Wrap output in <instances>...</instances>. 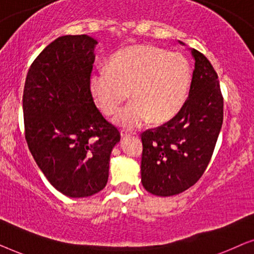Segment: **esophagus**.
<instances>
[{
    "label": "esophagus",
    "mask_w": 254,
    "mask_h": 254,
    "mask_svg": "<svg viewBox=\"0 0 254 254\" xmlns=\"http://www.w3.org/2000/svg\"><path fill=\"white\" fill-rule=\"evenodd\" d=\"M120 135H121V137L125 138V137H127V136H130V135H133V133H130V131L123 129V130L120 131Z\"/></svg>",
    "instance_id": "1"
}]
</instances>
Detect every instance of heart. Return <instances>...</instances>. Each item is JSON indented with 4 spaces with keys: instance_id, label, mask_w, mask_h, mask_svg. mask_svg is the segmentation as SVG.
<instances>
[{
    "instance_id": "b5f03b06",
    "label": "heart",
    "mask_w": 254,
    "mask_h": 254,
    "mask_svg": "<svg viewBox=\"0 0 254 254\" xmlns=\"http://www.w3.org/2000/svg\"><path fill=\"white\" fill-rule=\"evenodd\" d=\"M192 68L185 55L151 45H133L111 57L107 69L91 72L90 91L98 109L118 126L134 129L151 118L161 124L182 110L189 95Z\"/></svg>"
}]
</instances>
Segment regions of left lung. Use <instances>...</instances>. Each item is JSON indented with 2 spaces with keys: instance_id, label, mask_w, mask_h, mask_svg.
Returning a JSON list of instances; mask_svg holds the SVG:
<instances>
[{
  "instance_id": "1",
  "label": "left lung",
  "mask_w": 254,
  "mask_h": 254,
  "mask_svg": "<svg viewBox=\"0 0 254 254\" xmlns=\"http://www.w3.org/2000/svg\"><path fill=\"white\" fill-rule=\"evenodd\" d=\"M190 52L195 64L189 98L171 120L141 135V182L154 195H177L201 178L223 123L216 71L202 53Z\"/></svg>"
}]
</instances>
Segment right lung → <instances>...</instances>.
<instances>
[{"label": "right lung", "mask_w": 254, "mask_h": 254, "mask_svg": "<svg viewBox=\"0 0 254 254\" xmlns=\"http://www.w3.org/2000/svg\"><path fill=\"white\" fill-rule=\"evenodd\" d=\"M96 39L62 36L31 64L23 93L25 138L48 182L69 197L98 193L120 133L93 102L89 79Z\"/></svg>", "instance_id": "1"}]
</instances>
